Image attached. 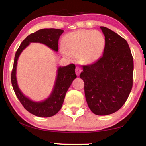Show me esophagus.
Segmentation results:
<instances>
[{"label":"esophagus","mask_w":146,"mask_h":146,"mask_svg":"<svg viewBox=\"0 0 146 146\" xmlns=\"http://www.w3.org/2000/svg\"><path fill=\"white\" fill-rule=\"evenodd\" d=\"M82 69L80 67H78V66H77V67L76 68L75 72H76V75H77V76L80 75V73L82 72Z\"/></svg>","instance_id":"1"}]
</instances>
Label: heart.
Listing matches in <instances>:
<instances>
[{
	"label": "heart",
	"instance_id": "1",
	"mask_svg": "<svg viewBox=\"0 0 146 146\" xmlns=\"http://www.w3.org/2000/svg\"><path fill=\"white\" fill-rule=\"evenodd\" d=\"M105 46V38L100 31L80 29L64 37L62 53L66 57H78L82 63L93 64L102 56Z\"/></svg>",
	"mask_w": 146,
	"mask_h": 146
}]
</instances>
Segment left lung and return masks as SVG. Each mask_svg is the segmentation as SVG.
<instances>
[{"instance_id": "left-lung-1", "label": "left lung", "mask_w": 146, "mask_h": 146, "mask_svg": "<svg viewBox=\"0 0 146 146\" xmlns=\"http://www.w3.org/2000/svg\"><path fill=\"white\" fill-rule=\"evenodd\" d=\"M100 29L105 39L103 56L83 66L80 78L90 110L106 115L117 112L128 99L133 86V59L125 39L110 29Z\"/></svg>"}]
</instances>
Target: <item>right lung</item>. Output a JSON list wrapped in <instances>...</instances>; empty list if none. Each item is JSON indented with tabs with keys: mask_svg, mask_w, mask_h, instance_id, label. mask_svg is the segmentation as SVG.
Returning <instances> with one entry per match:
<instances>
[{
	"mask_svg": "<svg viewBox=\"0 0 146 146\" xmlns=\"http://www.w3.org/2000/svg\"><path fill=\"white\" fill-rule=\"evenodd\" d=\"M64 31L56 29H43L29 35L16 52L11 73V83L14 91L23 107L29 112L38 117H49L59 112L64 102L65 95L74 79L76 78L75 66L73 64L59 66L52 91L46 100L35 102L23 94L18 87L17 79V61L20 55L31 43L45 44L55 52H58V41Z\"/></svg>",
	"mask_w": 146,
	"mask_h": 146,
	"instance_id": "add662e5",
	"label": "right lung"
}]
</instances>
